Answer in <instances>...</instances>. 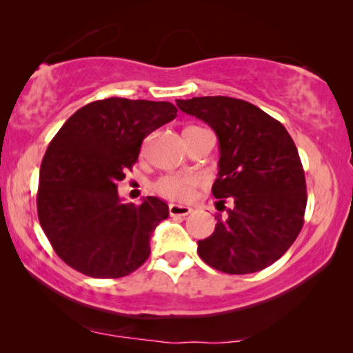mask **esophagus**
I'll list each match as a JSON object with an SVG mask.
<instances>
[{"mask_svg":"<svg viewBox=\"0 0 353 353\" xmlns=\"http://www.w3.org/2000/svg\"><path fill=\"white\" fill-rule=\"evenodd\" d=\"M168 212H170L172 216H186L190 215L192 209L188 205H180V204H170L168 205Z\"/></svg>","mask_w":353,"mask_h":353,"instance_id":"34e87169","label":"esophagus"}]
</instances>
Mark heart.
<instances>
[{"label":"heart","instance_id":"b5f03b06","mask_svg":"<svg viewBox=\"0 0 353 353\" xmlns=\"http://www.w3.org/2000/svg\"><path fill=\"white\" fill-rule=\"evenodd\" d=\"M190 130H197V127H188L185 132H190ZM199 181L201 178L194 173L173 172L159 178L154 183V190H156L157 194H161L168 201L181 202L191 199L194 188L199 185Z\"/></svg>","mask_w":353,"mask_h":353}]
</instances>
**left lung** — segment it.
<instances>
[{
	"label": "left lung",
	"instance_id": "left-lung-1",
	"mask_svg": "<svg viewBox=\"0 0 353 353\" xmlns=\"http://www.w3.org/2000/svg\"><path fill=\"white\" fill-rule=\"evenodd\" d=\"M176 105L216 133L219 178L212 194L221 205L233 197L226 219H219L209 238L197 241V254L230 274L270 267L301 233L307 205L305 175L291 134L243 99L202 96L176 99Z\"/></svg>",
	"mask_w": 353,
	"mask_h": 353
}]
</instances>
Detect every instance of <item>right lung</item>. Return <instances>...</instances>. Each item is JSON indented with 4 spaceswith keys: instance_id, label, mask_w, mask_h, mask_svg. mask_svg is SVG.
I'll use <instances>...</instances> for the list:
<instances>
[{
    "instance_id": "obj_1",
    "label": "right lung",
    "mask_w": 353,
    "mask_h": 353,
    "mask_svg": "<svg viewBox=\"0 0 353 353\" xmlns=\"http://www.w3.org/2000/svg\"><path fill=\"white\" fill-rule=\"evenodd\" d=\"M167 101L108 98L77 110L52 138L40 168L38 220L54 252L91 278H122L146 262L162 199L123 204L117 183L143 139L176 117Z\"/></svg>"
}]
</instances>
